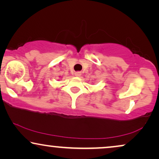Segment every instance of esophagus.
Listing matches in <instances>:
<instances>
[{
  "mask_svg": "<svg viewBox=\"0 0 159 159\" xmlns=\"http://www.w3.org/2000/svg\"><path fill=\"white\" fill-rule=\"evenodd\" d=\"M75 75L76 77H80V76L82 75V73L80 72V71H77V72H75Z\"/></svg>",
  "mask_w": 159,
  "mask_h": 159,
  "instance_id": "34e87169",
  "label": "esophagus"
}]
</instances>
